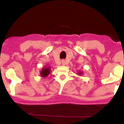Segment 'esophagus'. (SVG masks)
Here are the masks:
<instances>
[{"label":"esophagus","instance_id":"obj_1","mask_svg":"<svg viewBox=\"0 0 124 124\" xmlns=\"http://www.w3.org/2000/svg\"><path fill=\"white\" fill-rule=\"evenodd\" d=\"M62 65H65V61L64 60H62Z\"/></svg>","mask_w":124,"mask_h":124}]
</instances>
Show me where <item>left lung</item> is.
<instances>
[{
	"label": "left lung",
	"instance_id": "8db88e82",
	"mask_svg": "<svg viewBox=\"0 0 124 124\" xmlns=\"http://www.w3.org/2000/svg\"><path fill=\"white\" fill-rule=\"evenodd\" d=\"M82 73L81 72H78V74H81Z\"/></svg>",
	"mask_w": 124,
	"mask_h": 124
}]
</instances>
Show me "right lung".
<instances>
[{
    "label": "right lung",
    "mask_w": 124,
    "mask_h": 124,
    "mask_svg": "<svg viewBox=\"0 0 124 124\" xmlns=\"http://www.w3.org/2000/svg\"><path fill=\"white\" fill-rule=\"evenodd\" d=\"M50 67H46L45 68H43L42 69L41 72H40V76L42 77H46L50 74Z\"/></svg>",
    "instance_id": "obj_1"
}]
</instances>
